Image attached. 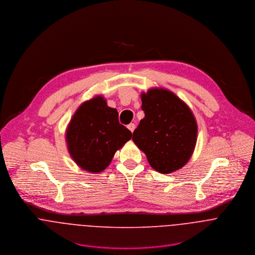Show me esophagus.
<instances>
[{"label": "esophagus", "mask_w": 255, "mask_h": 255, "mask_svg": "<svg viewBox=\"0 0 255 255\" xmlns=\"http://www.w3.org/2000/svg\"><path fill=\"white\" fill-rule=\"evenodd\" d=\"M128 129H129L131 132H133V130L135 129V125L131 123V124H129V125L128 126Z\"/></svg>", "instance_id": "1"}]
</instances>
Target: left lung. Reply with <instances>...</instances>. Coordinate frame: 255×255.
Returning <instances> with one entry per match:
<instances>
[{
	"instance_id": "8db88e82",
	"label": "left lung",
	"mask_w": 255,
	"mask_h": 255,
	"mask_svg": "<svg viewBox=\"0 0 255 255\" xmlns=\"http://www.w3.org/2000/svg\"><path fill=\"white\" fill-rule=\"evenodd\" d=\"M144 118L132 140L146 154L150 166L169 174L189 160L196 143L197 125L190 109L173 92L150 89L141 95Z\"/></svg>"
}]
</instances>
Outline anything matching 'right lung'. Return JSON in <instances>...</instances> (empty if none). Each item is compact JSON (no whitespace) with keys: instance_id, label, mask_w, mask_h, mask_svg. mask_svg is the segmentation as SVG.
Masks as SVG:
<instances>
[{"instance_id":"add662e5","label":"right lung","mask_w":255,"mask_h":255,"mask_svg":"<svg viewBox=\"0 0 255 255\" xmlns=\"http://www.w3.org/2000/svg\"><path fill=\"white\" fill-rule=\"evenodd\" d=\"M131 138V132L119 122V113L107 106L103 97L84 102L67 130L71 156L83 170L100 173L109 166L116 151Z\"/></svg>"}]
</instances>
